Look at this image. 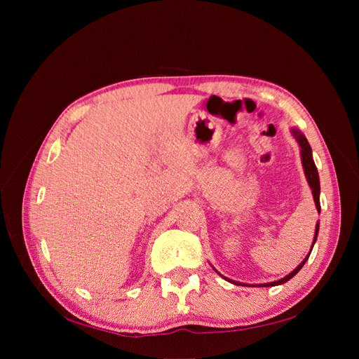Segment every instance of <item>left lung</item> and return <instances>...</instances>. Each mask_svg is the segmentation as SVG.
I'll return each mask as SVG.
<instances>
[{"instance_id": "obj_1", "label": "left lung", "mask_w": 359, "mask_h": 359, "mask_svg": "<svg viewBox=\"0 0 359 359\" xmlns=\"http://www.w3.org/2000/svg\"><path fill=\"white\" fill-rule=\"evenodd\" d=\"M293 136L297 137V140H298V144H299V147H301V158H302V166H304V172H306V177H307V181H309V184H310V187H311V193H313V198H314V202H316V208H318V211L320 212V201H319V194H320V184H319V173H318V169H316V165H314V161H313V156H311V148H310V145H309V142H307V139H306V136L304 135H301L299 132H297V130H293ZM318 232H319V224H318V227H316V235H314V243H316V238H318ZM314 243H313V245H314ZM313 248V247H311ZM310 256V255H309ZM309 256L302 260L301 262V265L295 269V271H292V273L289 274V276H286L285 278H281V280H278V281H273V283H265V285H257V286H278V285H283V283H286L287 280H290L293 276H295L298 271L304 266V264L307 262V259H309ZM223 277V276H222ZM223 278H226V277H223ZM227 280V278H226ZM231 283H233V285H241V283H238V281H232V280H229Z\"/></svg>"}]
</instances>
